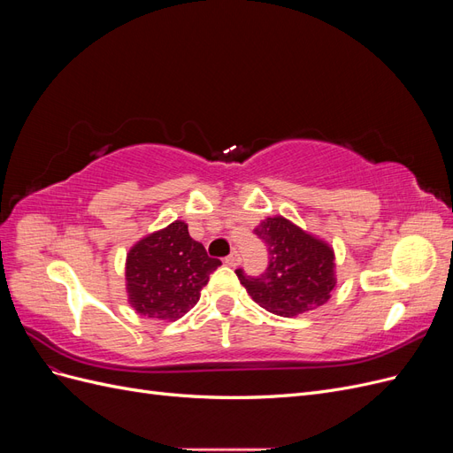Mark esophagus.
Wrapping results in <instances>:
<instances>
[{
  "instance_id": "esophagus-1",
  "label": "esophagus",
  "mask_w": 453,
  "mask_h": 453,
  "mask_svg": "<svg viewBox=\"0 0 453 453\" xmlns=\"http://www.w3.org/2000/svg\"><path fill=\"white\" fill-rule=\"evenodd\" d=\"M225 265H228V266L240 265V253L238 251H232L228 257H225Z\"/></svg>"
}]
</instances>
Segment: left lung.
I'll use <instances>...</instances> for the list:
<instances>
[{"instance_id": "left-lung-1", "label": "left lung", "mask_w": 453, "mask_h": 453, "mask_svg": "<svg viewBox=\"0 0 453 453\" xmlns=\"http://www.w3.org/2000/svg\"><path fill=\"white\" fill-rule=\"evenodd\" d=\"M253 234L266 245L268 266L260 276L236 270L240 283L258 306L291 318L323 306L336 285L334 253L283 217H268Z\"/></svg>"}]
</instances>
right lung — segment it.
Segmentation results:
<instances>
[{"instance_id":"1","label":"right lung","mask_w":453,"mask_h":453,"mask_svg":"<svg viewBox=\"0 0 453 453\" xmlns=\"http://www.w3.org/2000/svg\"><path fill=\"white\" fill-rule=\"evenodd\" d=\"M221 266L203 245L175 221L134 245L127 258V291L132 308L153 319L175 321L193 308L210 273Z\"/></svg>"}]
</instances>
